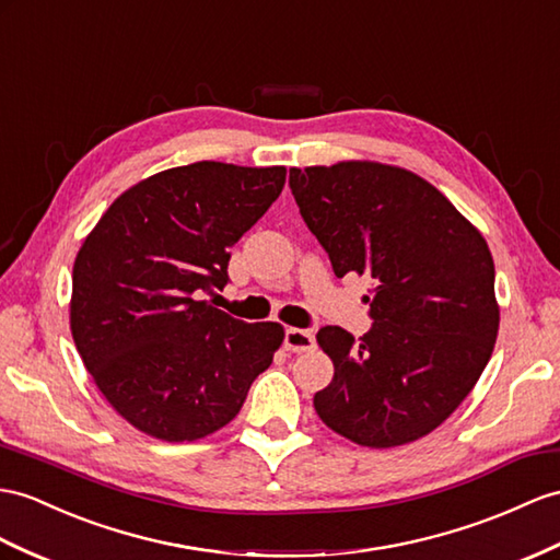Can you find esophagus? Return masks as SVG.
<instances>
[{
  "label": "esophagus",
  "mask_w": 560,
  "mask_h": 560,
  "mask_svg": "<svg viewBox=\"0 0 560 560\" xmlns=\"http://www.w3.org/2000/svg\"><path fill=\"white\" fill-rule=\"evenodd\" d=\"M285 348L293 352H307L314 348V334L307 328H285Z\"/></svg>",
  "instance_id": "esophagus-1"
}]
</instances>
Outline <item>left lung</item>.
I'll list each match as a JSON object with an SVG mask.
<instances>
[{
    "label": "left lung",
    "mask_w": 560,
    "mask_h": 560,
    "mask_svg": "<svg viewBox=\"0 0 560 560\" xmlns=\"http://www.w3.org/2000/svg\"><path fill=\"white\" fill-rule=\"evenodd\" d=\"M291 191L336 277L374 281V324L354 340L324 326L334 381L319 419L362 447L428 435L464 402L494 350L499 305L487 241L413 172L374 161L291 167Z\"/></svg>",
    "instance_id": "1"
}]
</instances>
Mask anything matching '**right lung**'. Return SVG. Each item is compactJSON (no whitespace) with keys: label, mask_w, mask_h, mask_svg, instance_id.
<instances>
[{"label":"right lung","mask_w":560,"mask_h":560,"mask_svg":"<svg viewBox=\"0 0 560 560\" xmlns=\"http://www.w3.org/2000/svg\"><path fill=\"white\" fill-rule=\"evenodd\" d=\"M283 184V165L170 167L120 194L84 238L70 331L96 388L141 433H214L271 364L281 324H246L198 298L224 289L229 248Z\"/></svg>","instance_id":"right-lung-1"}]
</instances>
